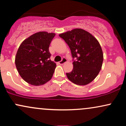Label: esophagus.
<instances>
[{
	"instance_id": "1",
	"label": "esophagus",
	"mask_w": 126,
	"mask_h": 126,
	"mask_svg": "<svg viewBox=\"0 0 126 126\" xmlns=\"http://www.w3.org/2000/svg\"><path fill=\"white\" fill-rule=\"evenodd\" d=\"M67 62V59H66V58H63L62 59V60H61V61H60L59 62V63L60 64H64L65 63H66V62Z\"/></svg>"
}]
</instances>
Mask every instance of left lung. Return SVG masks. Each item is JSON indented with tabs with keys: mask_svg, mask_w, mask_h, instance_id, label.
<instances>
[{
	"mask_svg": "<svg viewBox=\"0 0 126 126\" xmlns=\"http://www.w3.org/2000/svg\"><path fill=\"white\" fill-rule=\"evenodd\" d=\"M59 36L69 46L73 59V69L70 73H66L67 78L78 85L89 83L102 67L103 53L99 42L92 34L80 28Z\"/></svg>",
	"mask_w": 126,
	"mask_h": 126,
	"instance_id": "8db88e82",
	"label": "left lung"
}]
</instances>
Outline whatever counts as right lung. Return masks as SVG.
<instances>
[{"mask_svg":"<svg viewBox=\"0 0 126 126\" xmlns=\"http://www.w3.org/2000/svg\"><path fill=\"white\" fill-rule=\"evenodd\" d=\"M56 34L38 32L25 39L19 47L15 65L21 78L35 86L51 79L56 64L50 60L49 46Z\"/></svg>","mask_w":126,"mask_h":126,"instance_id":"right-lung-1","label":"right lung"}]
</instances>
